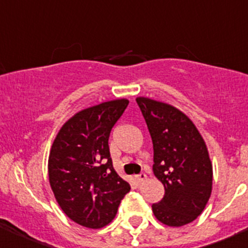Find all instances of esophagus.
Returning <instances> with one entry per match:
<instances>
[{
  "label": "esophagus",
  "mask_w": 248,
  "mask_h": 248,
  "mask_svg": "<svg viewBox=\"0 0 248 248\" xmlns=\"http://www.w3.org/2000/svg\"><path fill=\"white\" fill-rule=\"evenodd\" d=\"M146 179H147V176H146V174H144V172H142V174L137 175V181H138L139 184H141V182H144Z\"/></svg>",
  "instance_id": "esophagus-1"
}]
</instances>
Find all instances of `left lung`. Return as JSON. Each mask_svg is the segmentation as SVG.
I'll return each instance as SVG.
<instances>
[{
	"mask_svg": "<svg viewBox=\"0 0 248 248\" xmlns=\"http://www.w3.org/2000/svg\"><path fill=\"white\" fill-rule=\"evenodd\" d=\"M152 144L154 172L166 193L152 205L161 223L182 227L204 211L212 191V163L198 128L181 110L147 97L137 98Z\"/></svg>",
	"mask_w": 248,
	"mask_h": 248,
	"instance_id": "obj_1",
	"label": "left lung"
}]
</instances>
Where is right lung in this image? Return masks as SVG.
Masks as SVG:
<instances>
[{"label": "right lung", "mask_w": 248, "mask_h": 248, "mask_svg": "<svg viewBox=\"0 0 248 248\" xmlns=\"http://www.w3.org/2000/svg\"><path fill=\"white\" fill-rule=\"evenodd\" d=\"M129 101L103 102L63 124L47 161L50 187L62 211L91 229L108 226L131 186L112 167L108 140Z\"/></svg>", "instance_id": "obj_1"}]
</instances>
